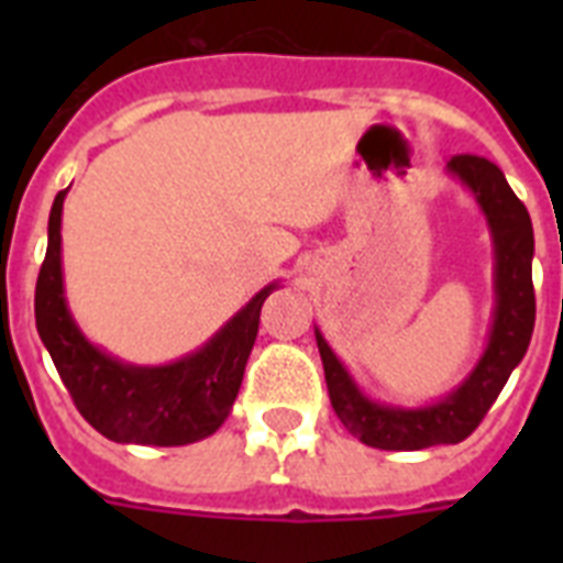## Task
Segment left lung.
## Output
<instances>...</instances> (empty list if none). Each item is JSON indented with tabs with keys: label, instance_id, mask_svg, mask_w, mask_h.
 Here are the masks:
<instances>
[{
	"label": "left lung",
	"instance_id": "8db88e82",
	"mask_svg": "<svg viewBox=\"0 0 563 563\" xmlns=\"http://www.w3.org/2000/svg\"><path fill=\"white\" fill-rule=\"evenodd\" d=\"M446 172L473 195L485 216L494 247V312L485 351L464 376L423 406L374 400L360 388L324 333L316 327V342L324 362L330 400L351 435L376 450H423L435 444H459L479 427L494 400L508 383L511 371L523 362L534 330L532 219L523 201L511 192L506 175L485 157L459 154L446 163Z\"/></svg>",
	"mask_w": 563,
	"mask_h": 563
}]
</instances>
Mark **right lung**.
Returning a JSON list of instances; mask_svg holds the SVG:
<instances>
[{"mask_svg":"<svg viewBox=\"0 0 563 563\" xmlns=\"http://www.w3.org/2000/svg\"><path fill=\"white\" fill-rule=\"evenodd\" d=\"M48 212V247L34 291L43 347L84 420L117 444L184 446L210 438L228 420L260 330V309L280 280L268 283L198 351L166 365H134L92 344L69 312L60 256L64 198Z\"/></svg>","mask_w":563,"mask_h":563,"instance_id":"1","label":"right lung"}]
</instances>
